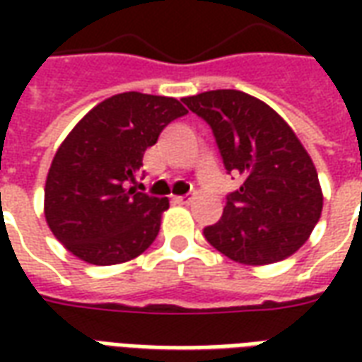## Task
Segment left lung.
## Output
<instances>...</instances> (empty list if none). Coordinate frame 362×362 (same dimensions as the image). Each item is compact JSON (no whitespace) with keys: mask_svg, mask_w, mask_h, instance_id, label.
<instances>
[{"mask_svg":"<svg viewBox=\"0 0 362 362\" xmlns=\"http://www.w3.org/2000/svg\"><path fill=\"white\" fill-rule=\"evenodd\" d=\"M184 114L174 98L132 90L106 98L71 129L52 160L44 215L74 256L114 266L155 243L168 192L145 188L143 153Z\"/></svg>","mask_w":362,"mask_h":362,"instance_id":"obj_1","label":"left lung"}]
</instances>
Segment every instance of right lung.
<instances>
[{
  "label": "right lung",
  "instance_id": "1",
  "mask_svg": "<svg viewBox=\"0 0 362 362\" xmlns=\"http://www.w3.org/2000/svg\"><path fill=\"white\" fill-rule=\"evenodd\" d=\"M186 104L211 127L227 173L240 174L221 219L204 228L207 243L246 266L293 256L316 227L324 202L316 168L293 129L240 90H207Z\"/></svg>",
  "mask_w": 362,
  "mask_h": 362
}]
</instances>
